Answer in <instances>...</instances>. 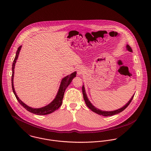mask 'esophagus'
I'll use <instances>...</instances> for the list:
<instances>
[{"instance_id": "esophagus-1", "label": "esophagus", "mask_w": 151, "mask_h": 151, "mask_svg": "<svg viewBox=\"0 0 151 151\" xmlns=\"http://www.w3.org/2000/svg\"><path fill=\"white\" fill-rule=\"evenodd\" d=\"M83 73H84V70H83V68H81V67L78 68V70H77V74L80 76L83 75Z\"/></svg>"}]
</instances>
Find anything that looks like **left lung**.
<instances>
[{
  "label": "left lung",
  "mask_w": 151,
  "mask_h": 151,
  "mask_svg": "<svg viewBox=\"0 0 151 151\" xmlns=\"http://www.w3.org/2000/svg\"><path fill=\"white\" fill-rule=\"evenodd\" d=\"M126 49L127 50H128L130 52H132V50L131 48V47L129 46V45H126ZM83 97H84V99L85 101V102L86 104V106L88 107L89 109H90L92 111L99 114V115H102V116H113V115H115V114H117L120 112H122V111H123L126 108H127L129 105V104L131 103V101L133 99V97L134 96V94L132 96V97L131 98V99H129V101L123 107H122L120 109H116V110H113V111H104V110H100L99 109H98L97 108H96L95 106H94L91 103V102L89 101V100L88 99V98L87 96V95H86V89H85V87L83 85Z\"/></svg>",
  "instance_id": "obj_1"
}]
</instances>
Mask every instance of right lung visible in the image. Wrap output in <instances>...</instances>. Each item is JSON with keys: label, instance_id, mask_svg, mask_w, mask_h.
<instances>
[{"label": "right lung", "instance_id": "add662e5", "mask_svg": "<svg viewBox=\"0 0 151 151\" xmlns=\"http://www.w3.org/2000/svg\"><path fill=\"white\" fill-rule=\"evenodd\" d=\"M22 46H20L19 47L16 55L14 58V60L13 61V65H12V89L14 92V94L15 96L16 97L17 101L19 102L21 104L22 106H23L28 111L34 114H35L37 115H46V114H49L50 113H52V112L56 111L58 110L59 108L60 107V106L62 104V100L63 99V96L65 93V90L67 88V86L70 85V84L71 83L73 79L76 77V74L77 72L74 71L71 74L67 75V76L65 77L64 78H62L60 85L59 88L58 93L55 98V99L48 105H47L45 106H43L42 108H33L31 107L28 106L27 105L25 104H24L23 102H22L21 99L18 97L17 95V93L15 91L14 88V83H13V79H14V67H15V65L17 62V60L18 59L20 50L22 49Z\"/></svg>", "mask_w": 151, "mask_h": 151}]
</instances>
